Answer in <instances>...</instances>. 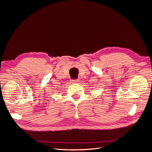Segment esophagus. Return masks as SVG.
I'll list each match as a JSON object with an SVG mask.
<instances>
[{
	"mask_svg": "<svg viewBox=\"0 0 152 152\" xmlns=\"http://www.w3.org/2000/svg\"><path fill=\"white\" fill-rule=\"evenodd\" d=\"M79 82V80H72V83H77V82Z\"/></svg>",
	"mask_w": 152,
	"mask_h": 152,
	"instance_id": "34e87169",
	"label": "esophagus"
}]
</instances>
